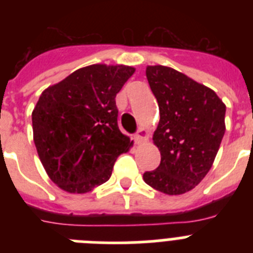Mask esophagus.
<instances>
[{"mask_svg": "<svg viewBox=\"0 0 253 253\" xmlns=\"http://www.w3.org/2000/svg\"><path fill=\"white\" fill-rule=\"evenodd\" d=\"M148 131H147L146 129H139L138 133L134 135V139H135V143H137V144H142V143L148 140Z\"/></svg>", "mask_w": 253, "mask_h": 253, "instance_id": "obj_1", "label": "esophagus"}]
</instances>
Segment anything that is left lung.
<instances>
[{
    "label": "left lung",
    "mask_w": 253,
    "mask_h": 253,
    "mask_svg": "<svg viewBox=\"0 0 253 253\" xmlns=\"http://www.w3.org/2000/svg\"><path fill=\"white\" fill-rule=\"evenodd\" d=\"M146 76L160 109L153 143L161 163L143 180L161 193L181 195L213 166L225 131V105L211 88L171 67L147 66Z\"/></svg>",
    "instance_id": "left-lung-1"
}]
</instances>
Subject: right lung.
Returning <instances> with one entry per match:
<instances>
[{
	"instance_id": "obj_1",
	"label": "right lung",
	"mask_w": 253,
	"mask_h": 253,
	"mask_svg": "<svg viewBox=\"0 0 253 253\" xmlns=\"http://www.w3.org/2000/svg\"><path fill=\"white\" fill-rule=\"evenodd\" d=\"M134 72L124 64H91L40 95L31 114L35 147L49 178L67 193L106 182L116 158L133 146L118 126L115 97Z\"/></svg>"
}]
</instances>
